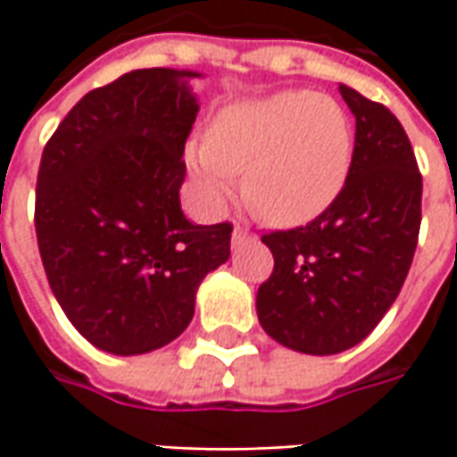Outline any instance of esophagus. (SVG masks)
<instances>
[{
	"instance_id": "34e87169",
	"label": "esophagus",
	"mask_w": 457,
	"mask_h": 457,
	"mask_svg": "<svg viewBox=\"0 0 457 457\" xmlns=\"http://www.w3.org/2000/svg\"><path fill=\"white\" fill-rule=\"evenodd\" d=\"M231 241H234V246H238V244H249V241H256V234L249 226H237Z\"/></svg>"
}]
</instances>
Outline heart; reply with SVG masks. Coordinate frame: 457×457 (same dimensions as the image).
Returning <instances> with one entry per match:
<instances>
[{
    "mask_svg": "<svg viewBox=\"0 0 457 457\" xmlns=\"http://www.w3.org/2000/svg\"><path fill=\"white\" fill-rule=\"evenodd\" d=\"M353 142L343 109L328 96L285 91L226 106L208 139L187 147L203 195L220 205L244 170V195L277 226H297L338 198Z\"/></svg>",
    "mask_w": 457,
    "mask_h": 457,
    "instance_id": "obj_1",
    "label": "heart"
}]
</instances>
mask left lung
<instances>
[{
  "label": "left lung",
  "instance_id": "8db88e82",
  "mask_svg": "<svg viewBox=\"0 0 457 457\" xmlns=\"http://www.w3.org/2000/svg\"><path fill=\"white\" fill-rule=\"evenodd\" d=\"M356 116L348 180L320 216L262 241L274 270L256 292L259 323L300 353L353 348L384 318L412 267L422 175L407 132L384 104L341 86Z\"/></svg>",
  "mask_w": 457,
  "mask_h": 457
}]
</instances>
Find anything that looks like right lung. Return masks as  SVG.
<instances>
[{"mask_svg":"<svg viewBox=\"0 0 457 457\" xmlns=\"http://www.w3.org/2000/svg\"><path fill=\"white\" fill-rule=\"evenodd\" d=\"M198 73L142 68L88 91L47 139L35 231L50 290L96 348L137 356L175 341L195 290L231 254L234 226L180 211Z\"/></svg>","mask_w":457,"mask_h":457,"instance_id":"obj_1","label":"right lung"}]
</instances>
